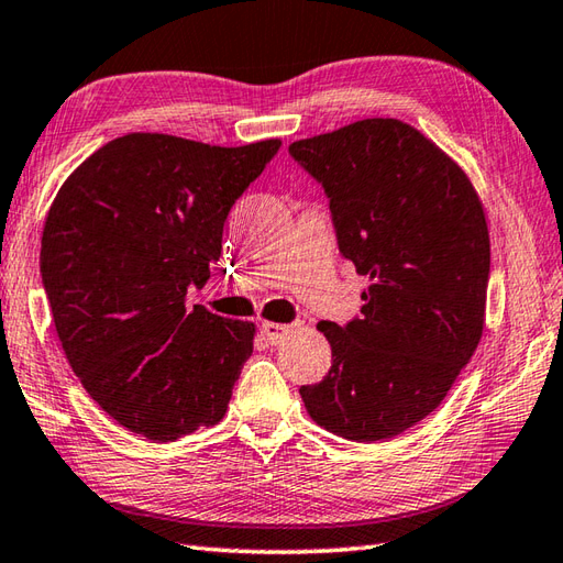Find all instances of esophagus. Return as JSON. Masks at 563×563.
<instances>
[{
	"label": "esophagus",
	"mask_w": 563,
	"mask_h": 563,
	"mask_svg": "<svg viewBox=\"0 0 563 563\" xmlns=\"http://www.w3.org/2000/svg\"><path fill=\"white\" fill-rule=\"evenodd\" d=\"M290 327L288 324H278V321H263L261 324V336L266 339V343L271 345H278L285 339H288Z\"/></svg>",
	"instance_id": "34e87169"
}]
</instances>
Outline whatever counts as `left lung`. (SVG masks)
<instances>
[{
    "instance_id": "left-lung-1",
    "label": "left lung",
    "mask_w": 563,
    "mask_h": 563,
    "mask_svg": "<svg viewBox=\"0 0 563 563\" xmlns=\"http://www.w3.org/2000/svg\"><path fill=\"white\" fill-rule=\"evenodd\" d=\"M324 186L339 249L367 275L361 319L319 321L331 369L300 389L309 418L355 442L387 440L435 411L482 341L492 244L462 166L397 118L297 140Z\"/></svg>"
}]
</instances>
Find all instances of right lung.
Returning <instances> with one entry per match:
<instances>
[{
  "instance_id": "right-lung-1",
  "label": "right lung",
  "mask_w": 563,
  "mask_h": 563,
  "mask_svg": "<svg viewBox=\"0 0 563 563\" xmlns=\"http://www.w3.org/2000/svg\"><path fill=\"white\" fill-rule=\"evenodd\" d=\"M280 140L244 147L128 133L59 186L41 273L57 339L113 421L169 442L222 421L256 324L186 307L210 278L234 200Z\"/></svg>"
}]
</instances>
